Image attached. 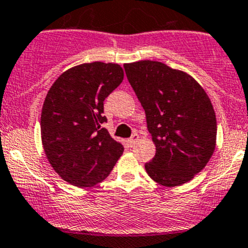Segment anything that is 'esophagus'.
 <instances>
[{"mask_svg":"<svg viewBox=\"0 0 248 248\" xmlns=\"http://www.w3.org/2000/svg\"><path fill=\"white\" fill-rule=\"evenodd\" d=\"M138 140H139V135L136 133H134L133 136H131V138L129 139V142H130L131 146H134L136 142H138Z\"/></svg>","mask_w":248,"mask_h":248,"instance_id":"obj_1","label":"esophagus"}]
</instances>
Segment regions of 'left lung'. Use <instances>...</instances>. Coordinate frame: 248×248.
Returning <instances> with one entry per match:
<instances>
[{
	"label": "left lung",
	"instance_id": "obj_1",
	"mask_svg": "<svg viewBox=\"0 0 248 248\" xmlns=\"http://www.w3.org/2000/svg\"><path fill=\"white\" fill-rule=\"evenodd\" d=\"M146 113L155 155L145 164L163 186L183 185L202 170L216 148L217 119L201 85L187 73L155 61L124 64Z\"/></svg>",
	"mask_w": 248,
	"mask_h": 248
}]
</instances>
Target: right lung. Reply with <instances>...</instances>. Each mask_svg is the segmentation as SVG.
<instances>
[{
    "label": "right lung",
    "instance_id": "add662e5",
    "mask_svg": "<svg viewBox=\"0 0 248 248\" xmlns=\"http://www.w3.org/2000/svg\"><path fill=\"white\" fill-rule=\"evenodd\" d=\"M124 79L115 63H84L53 82L41 112V140L49 164L64 181L89 187L105 180L124 147L103 128V101Z\"/></svg>",
    "mask_w": 248,
    "mask_h": 248
}]
</instances>
